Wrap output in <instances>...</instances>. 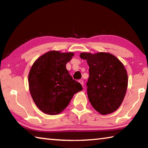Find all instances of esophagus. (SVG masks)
<instances>
[{"mask_svg":"<svg viewBox=\"0 0 148 148\" xmlns=\"http://www.w3.org/2000/svg\"><path fill=\"white\" fill-rule=\"evenodd\" d=\"M79 82L80 84H82V86H84V81H83V80H82V79H79Z\"/></svg>","mask_w":148,"mask_h":148,"instance_id":"obj_1","label":"esophagus"}]
</instances>
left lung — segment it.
I'll use <instances>...</instances> for the list:
<instances>
[{
    "instance_id": "obj_1",
    "label": "left lung",
    "mask_w": 148,
    "mask_h": 148,
    "mask_svg": "<svg viewBox=\"0 0 148 148\" xmlns=\"http://www.w3.org/2000/svg\"><path fill=\"white\" fill-rule=\"evenodd\" d=\"M80 57L87 60L89 67L86 86L92 106L102 115L115 112L123 101L128 84L123 64L113 55L104 52L82 53Z\"/></svg>"
}]
</instances>
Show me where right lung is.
<instances>
[{
    "label": "right lung",
    "instance_id": "obj_1",
    "mask_svg": "<svg viewBox=\"0 0 148 148\" xmlns=\"http://www.w3.org/2000/svg\"><path fill=\"white\" fill-rule=\"evenodd\" d=\"M73 56V53L51 51L39 57L32 66L29 74L30 92L37 107L44 113H61L74 95L83 89L66 69Z\"/></svg>",
    "mask_w": 148,
    "mask_h": 148
}]
</instances>
